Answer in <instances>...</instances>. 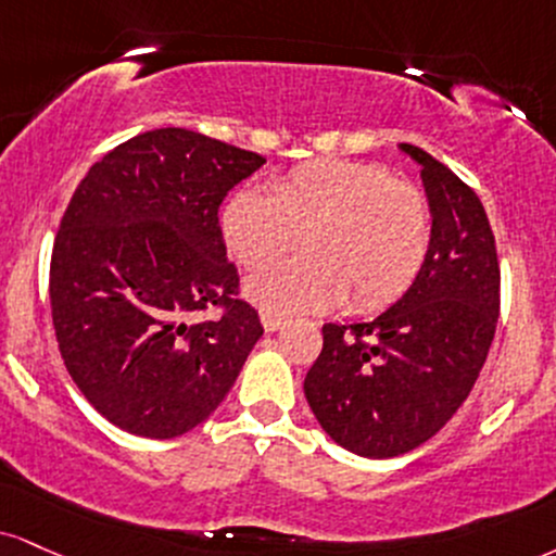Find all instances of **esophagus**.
Segmentation results:
<instances>
[{
	"label": "esophagus",
	"mask_w": 556,
	"mask_h": 556,
	"mask_svg": "<svg viewBox=\"0 0 556 556\" xmlns=\"http://www.w3.org/2000/svg\"><path fill=\"white\" fill-rule=\"evenodd\" d=\"M261 324H264L266 331H279L285 326V318L277 316L271 311H261Z\"/></svg>",
	"instance_id": "esophagus-1"
}]
</instances>
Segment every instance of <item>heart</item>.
I'll list each match as a JSON object with an SVG mask.
<instances>
[{
  "label": "heart",
  "instance_id": "heart-1",
  "mask_svg": "<svg viewBox=\"0 0 556 556\" xmlns=\"http://www.w3.org/2000/svg\"><path fill=\"white\" fill-rule=\"evenodd\" d=\"M227 251L261 266L298 249L305 256L266 266L245 282L253 303L277 316L359 313L391 305L422 271L432 243L427 197L378 163L313 160L271 184L238 189L219 214Z\"/></svg>",
  "mask_w": 556,
  "mask_h": 556
}]
</instances>
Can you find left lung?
I'll return each mask as SVG.
<instances>
[{
  "mask_svg": "<svg viewBox=\"0 0 556 556\" xmlns=\"http://www.w3.org/2000/svg\"><path fill=\"white\" fill-rule=\"evenodd\" d=\"M432 243L406 295L363 324H324L305 399L333 443L367 458L409 453L440 432L477 383L500 318V261L469 184L414 144Z\"/></svg>",
  "mask_w": 556,
  "mask_h": 556,
  "instance_id": "8db88e82",
  "label": "left lung"
}]
</instances>
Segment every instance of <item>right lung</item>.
Returning <instances> with one entry per match:
<instances>
[{
	"label": "right lung",
	"mask_w": 556,
	"mask_h": 556,
	"mask_svg": "<svg viewBox=\"0 0 556 556\" xmlns=\"http://www.w3.org/2000/svg\"><path fill=\"white\" fill-rule=\"evenodd\" d=\"M266 160L189 129L113 147L79 180L51 251L59 352L122 430L168 440L202 425L264 333L225 256L219 204ZM217 309L204 321L197 312Z\"/></svg>",
	"instance_id": "right-lung-1"
}]
</instances>
